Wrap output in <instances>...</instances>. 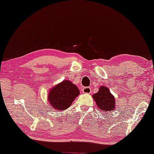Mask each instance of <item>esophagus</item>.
<instances>
[{
	"label": "esophagus",
	"instance_id": "34e87169",
	"mask_svg": "<svg viewBox=\"0 0 154 154\" xmlns=\"http://www.w3.org/2000/svg\"><path fill=\"white\" fill-rule=\"evenodd\" d=\"M82 92L85 94H90L91 92V87H84L83 89H82Z\"/></svg>",
	"mask_w": 154,
	"mask_h": 154
}]
</instances>
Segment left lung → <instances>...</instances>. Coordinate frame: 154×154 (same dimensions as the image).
<instances>
[{"label": "left lung", "instance_id": "left-lung-1", "mask_svg": "<svg viewBox=\"0 0 154 154\" xmlns=\"http://www.w3.org/2000/svg\"><path fill=\"white\" fill-rule=\"evenodd\" d=\"M92 96L100 109L99 111H112L115 109V98L107 87L102 86L100 87L99 91Z\"/></svg>", "mask_w": 154, "mask_h": 154}]
</instances>
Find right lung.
<instances>
[{"label":"right lung","instance_id":"right-lung-1","mask_svg":"<svg viewBox=\"0 0 154 154\" xmlns=\"http://www.w3.org/2000/svg\"><path fill=\"white\" fill-rule=\"evenodd\" d=\"M80 92L77 86L69 81H63L49 92L48 101L51 106L63 111L71 106Z\"/></svg>","mask_w":154,"mask_h":154}]
</instances>
